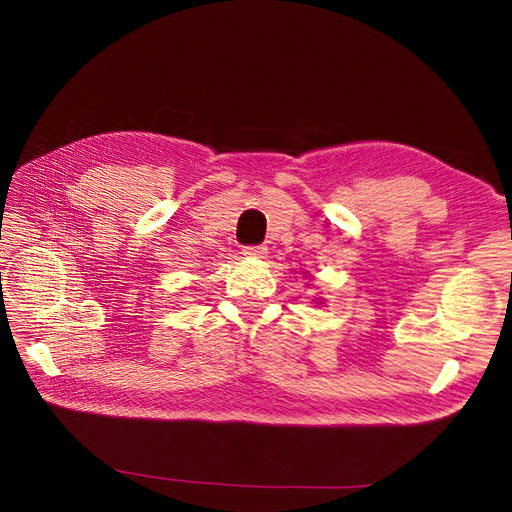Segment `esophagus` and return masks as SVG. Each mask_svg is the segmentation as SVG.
Instances as JSON below:
<instances>
[{
	"label": "esophagus",
	"mask_w": 512,
	"mask_h": 512,
	"mask_svg": "<svg viewBox=\"0 0 512 512\" xmlns=\"http://www.w3.org/2000/svg\"><path fill=\"white\" fill-rule=\"evenodd\" d=\"M268 253L266 246H246L244 248V255L250 259H264Z\"/></svg>",
	"instance_id": "esophagus-1"
}]
</instances>
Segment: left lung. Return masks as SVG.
Masks as SVG:
<instances>
[{
  "instance_id": "8db88e82",
  "label": "left lung",
  "mask_w": 512,
  "mask_h": 512,
  "mask_svg": "<svg viewBox=\"0 0 512 512\" xmlns=\"http://www.w3.org/2000/svg\"><path fill=\"white\" fill-rule=\"evenodd\" d=\"M308 286H310V284H308ZM312 301H314V303H323V299H319V297H317V299H312Z\"/></svg>"
}]
</instances>
